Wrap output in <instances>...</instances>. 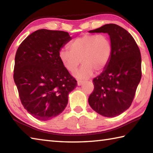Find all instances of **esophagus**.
<instances>
[{
	"label": "esophagus",
	"mask_w": 153,
	"mask_h": 153,
	"mask_svg": "<svg viewBox=\"0 0 153 153\" xmlns=\"http://www.w3.org/2000/svg\"><path fill=\"white\" fill-rule=\"evenodd\" d=\"M84 84V82H83V81H77V86H81V85H82V84Z\"/></svg>",
	"instance_id": "34e87169"
}]
</instances>
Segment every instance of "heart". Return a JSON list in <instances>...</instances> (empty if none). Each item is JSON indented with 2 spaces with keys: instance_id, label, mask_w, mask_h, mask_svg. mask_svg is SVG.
<instances>
[{
  "instance_id": "1",
  "label": "heart",
  "mask_w": 153,
  "mask_h": 153,
  "mask_svg": "<svg viewBox=\"0 0 153 153\" xmlns=\"http://www.w3.org/2000/svg\"><path fill=\"white\" fill-rule=\"evenodd\" d=\"M69 51L61 49L59 57L67 71L74 73L81 62L82 67L75 74L78 79H86L94 71L99 73L111 60L113 46L110 38L105 34H85L75 38L69 44Z\"/></svg>"
}]
</instances>
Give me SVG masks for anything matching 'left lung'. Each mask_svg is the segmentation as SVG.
<instances>
[{"label": "left lung", "instance_id": "obj_1", "mask_svg": "<svg viewBox=\"0 0 153 153\" xmlns=\"http://www.w3.org/2000/svg\"><path fill=\"white\" fill-rule=\"evenodd\" d=\"M88 32L107 33L113 46L109 63L92 80L94 88L88 103L100 115L116 117L130 107L140 82V51L130 33L116 24H105Z\"/></svg>", "mask_w": 153, "mask_h": 153}]
</instances>
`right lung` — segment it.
<instances>
[{"label": "right lung", "mask_w": 153, "mask_h": 153, "mask_svg": "<svg viewBox=\"0 0 153 153\" xmlns=\"http://www.w3.org/2000/svg\"><path fill=\"white\" fill-rule=\"evenodd\" d=\"M71 40L67 32L46 29L29 35L18 48L13 78L23 106L38 120L61 113L77 81L59 57L61 48Z\"/></svg>", "instance_id": "1"}]
</instances>
